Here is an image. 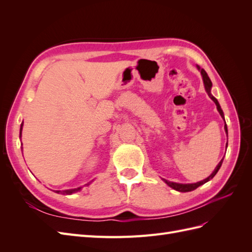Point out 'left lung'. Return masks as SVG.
Here are the masks:
<instances>
[{"label":"left lung","mask_w":252,"mask_h":252,"mask_svg":"<svg viewBox=\"0 0 252 252\" xmlns=\"http://www.w3.org/2000/svg\"><path fill=\"white\" fill-rule=\"evenodd\" d=\"M196 68L197 69H199V71L201 72V75H202V78H203V83H204V87H205V90H206V93L208 94V95H209V97L211 98V100L216 103V105H217V109H218V111H219V113L220 114V117L223 118V120L225 121V118H224V112H223V110H222V108H220V104H219V102H218V100L217 98L213 96L212 94H211V87H212V83H211V81H210V79H209V77H208V74H207V72H206L203 68H201L199 65H196ZM224 128H225V132L227 133V135H228V130H227V125H226V122H225V126H224ZM226 148H227V146H226ZM223 159H224V158L220 159V163L217 165V167L215 168V170H213V172L209 175L208 178H206L205 180H203V181H200V182H196V183H192V184H181V183H175V182H169V181H167V180H165V179H162L167 185H168L169 187H171L172 189H174V190H177V191H180V192H188V191H192V190H194V189H196L197 187H200L201 185H203V184H205V183H207L208 181H210L213 177H215V175L217 174V172L219 171V169L220 168V166H222V163H223Z\"/></svg>","instance_id":"obj_1"}]
</instances>
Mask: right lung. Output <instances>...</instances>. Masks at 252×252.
<instances>
[{"label": "right lung", "instance_id": "right-lung-1", "mask_svg": "<svg viewBox=\"0 0 252 252\" xmlns=\"http://www.w3.org/2000/svg\"><path fill=\"white\" fill-rule=\"evenodd\" d=\"M22 129H23V123L21 124V128H20V138L22 136ZM93 182V181H91ZM91 182H89V183H87V186L88 185H90L91 184ZM81 188L82 187H78V188H74V189H67V190H63V191H61V190H56L55 192H57V193H61V194H72V193H74V192H78V191H80L81 190Z\"/></svg>", "mask_w": 252, "mask_h": 252}]
</instances>
